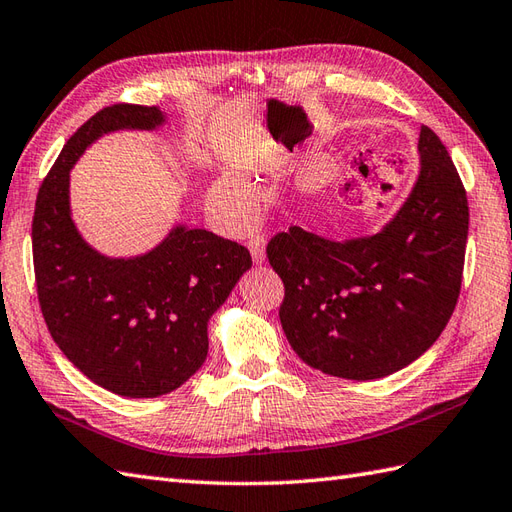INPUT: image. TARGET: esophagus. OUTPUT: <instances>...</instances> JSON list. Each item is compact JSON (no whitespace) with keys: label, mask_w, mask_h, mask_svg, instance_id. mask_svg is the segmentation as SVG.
I'll return each instance as SVG.
<instances>
[{"label":"esophagus","mask_w":512,"mask_h":512,"mask_svg":"<svg viewBox=\"0 0 512 512\" xmlns=\"http://www.w3.org/2000/svg\"><path fill=\"white\" fill-rule=\"evenodd\" d=\"M248 251H251L255 264H264V261H266V242H264V235H253L251 240H248Z\"/></svg>","instance_id":"obj_1"}]
</instances>
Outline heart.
<instances>
[{
	"mask_svg": "<svg viewBox=\"0 0 512 512\" xmlns=\"http://www.w3.org/2000/svg\"><path fill=\"white\" fill-rule=\"evenodd\" d=\"M211 202L233 224H248L257 216L253 189L233 176H222L211 187Z\"/></svg>",
	"mask_w": 512,
	"mask_h": 512,
	"instance_id": "1",
	"label": "heart"
}]
</instances>
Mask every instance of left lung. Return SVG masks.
Returning a JSON list of instances; mask_svg holds the SVG:
<instances>
[{
	"instance_id": "obj_1",
	"label": "left lung",
	"mask_w": 512,
	"mask_h": 512,
	"mask_svg": "<svg viewBox=\"0 0 512 512\" xmlns=\"http://www.w3.org/2000/svg\"><path fill=\"white\" fill-rule=\"evenodd\" d=\"M421 170L384 229L334 242L290 227L268 242L283 281L281 327L296 355L325 375L379 379L432 347L458 303L469 205L456 165L421 126Z\"/></svg>"
}]
</instances>
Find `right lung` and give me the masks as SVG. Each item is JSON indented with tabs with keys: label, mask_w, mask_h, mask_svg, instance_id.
Returning <instances> with one entry per match:
<instances>
[{
	"label": "right lung",
	"mask_w": 512,
	"mask_h": 512,
	"mask_svg": "<svg viewBox=\"0 0 512 512\" xmlns=\"http://www.w3.org/2000/svg\"><path fill=\"white\" fill-rule=\"evenodd\" d=\"M157 106L113 104L67 139L39 189L32 257L39 305L67 360L122 397L168 395L202 366L207 323L253 266L242 244L174 227L150 253L104 257L82 240L69 209V170L113 130H154Z\"/></svg>",
	"instance_id": "obj_1"
}]
</instances>
